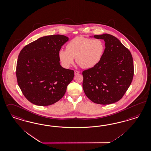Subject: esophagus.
<instances>
[{
    "label": "esophagus",
    "mask_w": 151,
    "mask_h": 151,
    "mask_svg": "<svg viewBox=\"0 0 151 151\" xmlns=\"http://www.w3.org/2000/svg\"><path fill=\"white\" fill-rule=\"evenodd\" d=\"M79 73V72L78 70H74V74L75 75H77Z\"/></svg>",
    "instance_id": "1"
}]
</instances>
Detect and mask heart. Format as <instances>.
Here are the masks:
<instances>
[{"mask_svg": "<svg viewBox=\"0 0 151 151\" xmlns=\"http://www.w3.org/2000/svg\"><path fill=\"white\" fill-rule=\"evenodd\" d=\"M105 47V44L101 40L77 36L68 44L67 50H60L59 58L64 68L70 67L76 58V62L81 67L89 69L100 61Z\"/></svg>", "mask_w": 151, "mask_h": 151, "instance_id": "obj_1", "label": "heart"}]
</instances>
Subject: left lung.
Listing matches in <instances>:
<instances>
[{
	"label": "left lung",
	"mask_w": 151,
	"mask_h": 151,
	"mask_svg": "<svg viewBox=\"0 0 151 151\" xmlns=\"http://www.w3.org/2000/svg\"><path fill=\"white\" fill-rule=\"evenodd\" d=\"M93 37L104 40L105 49L99 63L83 72V88L87 97L94 103L109 105L120 100L132 83L133 58L130 51L111 35Z\"/></svg>",
	"instance_id": "1"
}]
</instances>
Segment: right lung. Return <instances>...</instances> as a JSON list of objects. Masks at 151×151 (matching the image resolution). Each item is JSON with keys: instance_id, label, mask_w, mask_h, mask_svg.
Segmentation results:
<instances>
[{"instance_id": "right-lung-1", "label": "right lung", "mask_w": 151, "mask_h": 151, "mask_svg": "<svg viewBox=\"0 0 151 151\" xmlns=\"http://www.w3.org/2000/svg\"><path fill=\"white\" fill-rule=\"evenodd\" d=\"M69 40L64 35L44 36L25 46L17 63L18 84L24 97L38 106L60 100L73 80V70L62 67L59 52Z\"/></svg>"}]
</instances>
